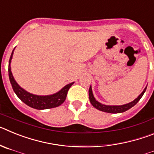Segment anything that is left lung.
Instances as JSON below:
<instances>
[{"mask_svg":"<svg viewBox=\"0 0 154 154\" xmlns=\"http://www.w3.org/2000/svg\"><path fill=\"white\" fill-rule=\"evenodd\" d=\"M146 86L145 87V89H143L142 92L140 94V96L135 99L133 101L130 102L129 103H126L124 105H121V106H109V105H105L102 104L101 103H99L95 99L93 96V92H92V86L90 85L89 89V101H90L91 104L94 107L97 109L100 110V111H103V112H109V113H121V112H123L126 110L130 109V108H132L133 106H134L136 104L139 102V100L142 98V96H143L144 92H146Z\"/></svg>","mask_w":154,"mask_h":154,"instance_id":"left-lung-1","label":"left lung"}]
</instances>
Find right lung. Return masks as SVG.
Here are the masks:
<instances>
[{"mask_svg":"<svg viewBox=\"0 0 154 154\" xmlns=\"http://www.w3.org/2000/svg\"><path fill=\"white\" fill-rule=\"evenodd\" d=\"M14 51V48L12 51L10 57V60H9L8 75H9V79H10L14 92H15L17 97L21 99L23 103L28 105V106L39 110L55 108V107H58L60 105H62L66 99L69 88L74 84V82L65 85L61 90L55 92V93L51 94V95H47V96H38V95H35V94L27 92L25 89L21 88L17 83V82L15 81L13 75H12L11 69V62L12 57H13Z\"/></svg>","mask_w":154,"mask_h":154,"instance_id":"1","label":"right lung"}]
</instances>
